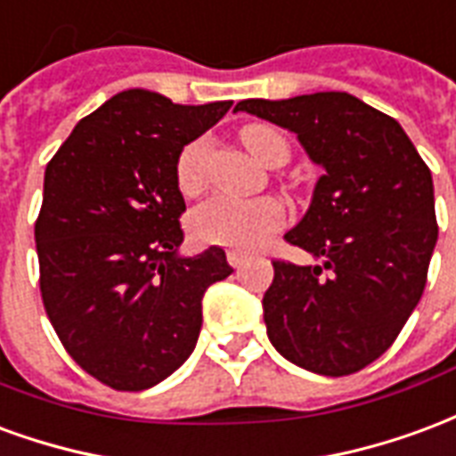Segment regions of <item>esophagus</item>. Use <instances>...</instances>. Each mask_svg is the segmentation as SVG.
Instances as JSON below:
<instances>
[{
	"mask_svg": "<svg viewBox=\"0 0 456 456\" xmlns=\"http://www.w3.org/2000/svg\"><path fill=\"white\" fill-rule=\"evenodd\" d=\"M248 260V255L240 250H228V262H231L232 267H240L242 262Z\"/></svg>",
	"mask_w": 456,
	"mask_h": 456,
	"instance_id": "34e87169",
	"label": "esophagus"
}]
</instances>
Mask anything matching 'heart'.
Here are the masks:
<instances>
[{"label":"heart","mask_w":456,"mask_h":456,"mask_svg":"<svg viewBox=\"0 0 456 456\" xmlns=\"http://www.w3.org/2000/svg\"><path fill=\"white\" fill-rule=\"evenodd\" d=\"M245 151L265 167L287 162L289 145L272 126H245L240 131ZM177 184L184 196H196L206 184V142H189L179 152ZM284 224V208L274 199L211 196L189 218L196 240L235 250H255Z\"/></svg>","instance_id":"obj_1"}]
</instances>
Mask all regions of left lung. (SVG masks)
Returning <instances> with one entry per match:
<instances>
[{
	"label": "left lung",
	"instance_id": "1",
	"mask_svg": "<svg viewBox=\"0 0 456 456\" xmlns=\"http://www.w3.org/2000/svg\"><path fill=\"white\" fill-rule=\"evenodd\" d=\"M235 111L297 133L323 169L284 235L315 265L272 262L269 342L314 374H354L394 345L423 297L437 242L433 175L396 118L347 92L245 99Z\"/></svg>",
	"mask_w": 456,
	"mask_h": 456
}]
</instances>
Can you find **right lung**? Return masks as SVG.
<instances>
[{
	"label": "right lung",
	"instance_id": "1",
	"mask_svg": "<svg viewBox=\"0 0 456 456\" xmlns=\"http://www.w3.org/2000/svg\"><path fill=\"white\" fill-rule=\"evenodd\" d=\"M232 102L175 104L126 89L75 126L45 167L36 221L45 314L69 357L116 391H142L194 352L224 248L182 255L184 145Z\"/></svg>",
	"mask_w": 456,
	"mask_h": 456
}]
</instances>
